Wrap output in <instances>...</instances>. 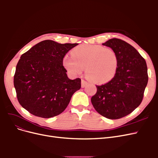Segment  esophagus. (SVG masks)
<instances>
[{"instance_id": "1", "label": "esophagus", "mask_w": 158, "mask_h": 158, "mask_svg": "<svg viewBox=\"0 0 158 158\" xmlns=\"http://www.w3.org/2000/svg\"><path fill=\"white\" fill-rule=\"evenodd\" d=\"M87 85H88V82H86V81L82 80V82H81V85H82V88L85 87Z\"/></svg>"}]
</instances>
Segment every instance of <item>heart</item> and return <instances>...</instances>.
<instances>
[{"label": "heart", "mask_w": 158, "mask_h": 158, "mask_svg": "<svg viewBox=\"0 0 158 158\" xmlns=\"http://www.w3.org/2000/svg\"><path fill=\"white\" fill-rule=\"evenodd\" d=\"M118 60L113 50L98 45H82L66 55L63 65L73 75L80 74L85 67L87 77L98 84H105L115 76Z\"/></svg>", "instance_id": "heart-1"}]
</instances>
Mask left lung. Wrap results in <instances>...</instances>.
Instances as JSON below:
<instances>
[{
  "instance_id": "8db88e82",
  "label": "left lung",
  "mask_w": 158,
  "mask_h": 158,
  "mask_svg": "<svg viewBox=\"0 0 158 158\" xmlns=\"http://www.w3.org/2000/svg\"><path fill=\"white\" fill-rule=\"evenodd\" d=\"M103 45L117 54V73L106 84L96 85L97 92L91 99L95 109L109 119L128 115L141 103L148 84L146 60L131 45L117 38L109 40Z\"/></svg>"
}]
</instances>
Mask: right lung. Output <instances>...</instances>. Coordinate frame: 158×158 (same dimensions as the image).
<instances>
[{"mask_svg": "<svg viewBox=\"0 0 158 158\" xmlns=\"http://www.w3.org/2000/svg\"><path fill=\"white\" fill-rule=\"evenodd\" d=\"M78 45L44 40L21 56L14 85L22 107L42 118L53 117L64 111L73 95L80 89L81 79L69 78L63 58Z\"/></svg>", "mask_w": 158, "mask_h": 158, "instance_id": "1", "label": "right lung"}]
</instances>
